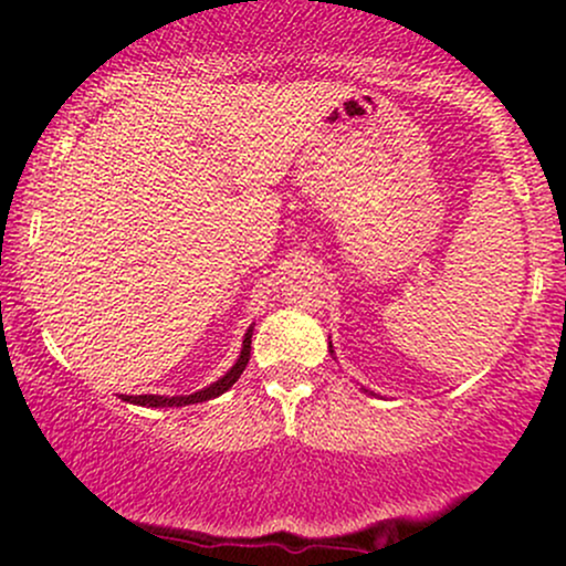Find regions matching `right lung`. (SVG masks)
Returning <instances> with one entry per match:
<instances>
[{"label":"right lung","instance_id":"obj_1","mask_svg":"<svg viewBox=\"0 0 566 566\" xmlns=\"http://www.w3.org/2000/svg\"><path fill=\"white\" fill-rule=\"evenodd\" d=\"M250 346H252V327L247 329L244 343H242V354H239L237 365H233L229 373L223 375L218 382H212L210 388L205 391H197L191 396H154V394H143V396H122V399L129 401V405H140V407H186V405H197V401H207V399H216L223 391H229L233 382L239 380V375L244 373L247 361H250Z\"/></svg>","mask_w":566,"mask_h":566}]
</instances>
